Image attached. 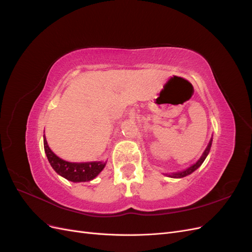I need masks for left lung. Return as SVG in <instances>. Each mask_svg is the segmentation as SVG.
Returning a JSON list of instances; mask_svg holds the SVG:
<instances>
[{
	"mask_svg": "<svg viewBox=\"0 0 252 252\" xmlns=\"http://www.w3.org/2000/svg\"><path fill=\"white\" fill-rule=\"evenodd\" d=\"M211 144H212V139L210 140V142H209V144H208V146H207V148L205 149V151H204V154H203V156L200 158V159L199 161H197L195 164H193V165H191L189 167V168H187L186 170H183V171H179V172H173V173H169V174H167L168 175V177H170V178H184V177H186V175H188V174H190V173H192L194 170H196L197 168H199V167L203 164V162L205 161V158H206V157L208 156V154H209V151H210V147H211Z\"/></svg>",
	"mask_w": 252,
	"mask_h": 252,
	"instance_id": "8db88e82",
	"label": "left lung"
}]
</instances>
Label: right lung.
Masks as SVG:
<instances>
[{"label":"right lung","mask_w":252,"mask_h":252,"mask_svg":"<svg viewBox=\"0 0 252 252\" xmlns=\"http://www.w3.org/2000/svg\"><path fill=\"white\" fill-rule=\"evenodd\" d=\"M44 149L48 161L53 169L61 177L71 182H88L94 180L100 173L106 165L104 162H86V163H71L66 162L56 156L49 148L46 138L44 134Z\"/></svg>","instance_id":"right-lung-1"}]
</instances>
